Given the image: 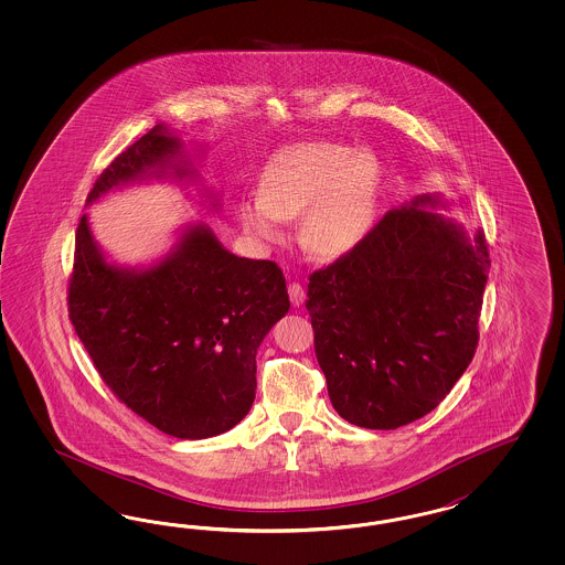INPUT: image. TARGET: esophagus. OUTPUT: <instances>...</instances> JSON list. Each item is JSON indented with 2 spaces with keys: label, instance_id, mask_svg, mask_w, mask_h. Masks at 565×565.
<instances>
[{
  "label": "esophagus",
  "instance_id": "esophagus-1",
  "mask_svg": "<svg viewBox=\"0 0 565 565\" xmlns=\"http://www.w3.org/2000/svg\"><path fill=\"white\" fill-rule=\"evenodd\" d=\"M288 294H290V300L294 307H302V305H305V300H307V291H305V288H302L300 284L291 281L290 286H288Z\"/></svg>",
  "mask_w": 565,
  "mask_h": 565
}]
</instances>
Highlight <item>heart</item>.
I'll return each instance as SVG.
<instances>
[{
  "mask_svg": "<svg viewBox=\"0 0 565 565\" xmlns=\"http://www.w3.org/2000/svg\"><path fill=\"white\" fill-rule=\"evenodd\" d=\"M381 166L369 151L335 142H305L279 154L260 175V196L242 201V230L279 242L284 223L302 215L300 238L321 258H340L373 230Z\"/></svg>",
  "mask_w": 565,
  "mask_h": 565,
  "instance_id": "heart-1",
  "label": "heart"
}]
</instances>
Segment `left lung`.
Listing matches in <instances>:
<instances>
[{
	"instance_id": "1",
	"label": "left lung",
	"mask_w": 565,
	"mask_h": 565,
	"mask_svg": "<svg viewBox=\"0 0 565 565\" xmlns=\"http://www.w3.org/2000/svg\"><path fill=\"white\" fill-rule=\"evenodd\" d=\"M441 194L390 211L352 253L308 277L327 392L343 420L404 427L435 411L479 343L491 267L482 230L447 217Z\"/></svg>"
}]
</instances>
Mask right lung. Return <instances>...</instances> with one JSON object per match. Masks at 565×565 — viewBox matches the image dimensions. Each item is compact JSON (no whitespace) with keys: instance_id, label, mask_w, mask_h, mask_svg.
<instances>
[{"instance_id":"add662e5","label":"right lung","mask_w":565,"mask_h":565,"mask_svg":"<svg viewBox=\"0 0 565 565\" xmlns=\"http://www.w3.org/2000/svg\"><path fill=\"white\" fill-rule=\"evenodd\" d=\"M203 147L157 124L118 154L86 206L149 180L199 182ZM211 209L220 199L199 189ZM70 321L107 387L140 418L178 439H206L236 427L257 394V350L290 310L274 260L232 255L203 222L184 225L149 265L109 260L90 232L76 230Z\"/></svg>"}]
</instances>
